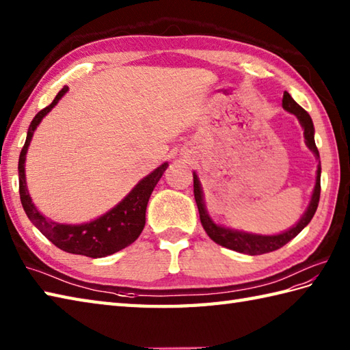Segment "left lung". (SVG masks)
Segmentation results:
<instances>
[{
	"instance_id": "1",
	"label": "left lung",
	"mask_w": 350,
	"mask_h": 350,
	"mask_svg": "<svg viewBox=\"0 0 350 350\" xmlns=\"http://www.w3.org/2000/svg\"><path fill=\"white\" fill-rule=\"evenodd\" d=\"M282 107L287 111L293 113L295 116H297L299 122H301V125L304 126V135H305L306 145H308V148L316 154V157L319 159V149H317L316 142H314V125H312V120H311L308 113H306L302 107L290 96L288 92H284ZM320 172H322V170H320V166H319L316 187H314V191H312L311 202L308 205V208H306L305 215L302 216V219L299 220L297 225L291 228V230L285 231L282 234H278V235L247 234V232H241V231L228 230V228L216 225L208 217V215H206L205 206H204V199H202L201 184H199L196 174H193V193H195L196 205L199 210V217H201V224L204 226L205 232L208 234V237L213 241H216L217 245L225 246L228 249H232V251H235V252H241V254H247V255H261V254L276 251V249H280L284 245H287L291 239H295L296 235L311 222V219H312V216H314V213L317 210L319 199H320Z\"/></svg>"
}]
</instances>
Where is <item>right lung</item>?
<instances>
[{"instance_id": "right-lung-1", "label": "right lung", "mask_w": 350, "mask_h": 350, "mask_svg": "<svg viewBox=\"0 0 350 350\" xmlns=\"http://www.w3.org/2000/svg\"><path fill=\"white\" fill-rule=\"evenodd\" d=\"M68 92V85H65L59 94L55 95L54 101L40 110L31 120L30 128L27 133L25 145L19 155L18 170H19V196L23 202L25 215L31 220L34 226L45 235V237L59 249L69 254L85 255L90 258H101V256L111 255L120 249L134 243L145 226V213L146 205L151 196L157 183L167 167V163L157 167L152 174L144 178L135 187L130 191L122 202H119L115 208H111L104 216L92 220L89 224L81 225H62L51 222L44 217L36 210L28 195L27 183H25V154L33 133L40 120L45 118L46 113L59 103V99Z\"/></svg>"}]
</instances>
